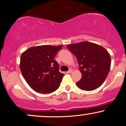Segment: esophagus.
Masks as SVG:
<instances>
[{
    "label": "esophagus",
    "mask_w": 126,
    "mask_h": 126,
    "mask_svg": "<svg viewBox=\"0 0 126 126\" xmlns=\"http://www.w3.org/2000/svg\"><path fill=\"white\" fill-rule=\"evenodd\" d=\"M72 71H73V70H72V69H70L67 72H66V73H72Z\"/></svg>",
    "instance_id": "34e87169"
}]
</instances>
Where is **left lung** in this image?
<instances>
[{"label": "left lung", "instance_id": "1", "mask_svg": "<svg viewBox=\"0 0 126 126\" xmlns=\"http://www.w3.org/2000/svg\"><path fill=\"white\" fill-rule=\"evenodd\" d=\"M76 56L82 78L76 83L84 91H93L99 88L107 77L111 67V57L103 47L88 41L67 46Z\"/></svg>", "mask_w": 126, "mask_h": 126}]
</instances>
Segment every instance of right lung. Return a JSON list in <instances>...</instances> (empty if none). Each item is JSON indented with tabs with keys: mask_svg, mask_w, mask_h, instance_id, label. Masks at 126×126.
Listing matches in <instances>:
<instances>
[{
	"mask_svg": "<svg viewBox=\"0 0 126 126\" xmlns=\"http://www.w3.org/2000/svg\"><path fill=\"white\" fill-rule=\"evenodd\" d=\"M63 46L44 45L27 49L21 56L19 67L23 77L32 89L48 94L58 89L64 74L59 72L54 57Z\"/></svg>",
	"mask_w": 126,
	"mask_h": 126,
	"instance_id": "1",
	"label": "right lung"
}]
</instances>
